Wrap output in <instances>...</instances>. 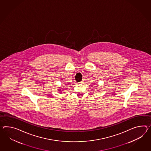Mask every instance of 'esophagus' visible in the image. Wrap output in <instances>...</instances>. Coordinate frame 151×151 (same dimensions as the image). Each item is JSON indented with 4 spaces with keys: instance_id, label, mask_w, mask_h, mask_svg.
Masks as SVG:
<instances>
[{
    "instance_id": "34e87169",
    "label": "esophagus",
    "mask_w": 151,
    "mask_h": 151,
    "mask_svg": "<svg viewBox=\"0 0 151 151\" xmlns=\"http://www.w3.org/2000/svg\"><path fill=\"white\" fill-rule=\"evenodd\" d=\"M78 83H80V84H82V83H83V81H81V82H78Z\"/></svg>"
}]
</instances>
